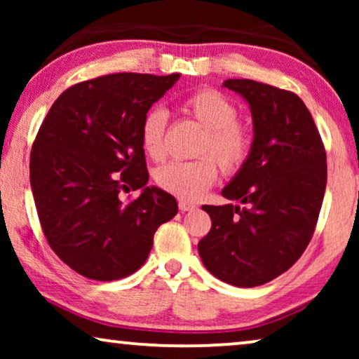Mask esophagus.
<instances>
[{"mask_svg": "<svg viewBox=\"0 0 359 359\" xmlns=\"http://www.w3.org/2000/svg\"><path fill=\"white\" fill-rule=\"evenodd\" d=\"M178 205H180L181 212H188V210H194L196 209V204L188 203V201H180Z\"/></svg>", "mask_w": 359, "mask_h": 359, "instance_id": "obj_1", "label": "esophagus"}]
</instances>
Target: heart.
I'll use <instances>...</instances> for the list:
<instances>
[{"instance_id": "obj_1", "label": "heart", "mask_w": 359, "mask_h": 359, "mask_svg": "<svg viewBox=\"0 0 359 359\" xmlns=\"http://www.w3.org/2000/svg\"><path fill=\"white\" fill-rule=\"evenodd\" d=\"M183 111L204 127L199 155L212 156L225 173H233L245 163L252 149V130L237 119V107L227 96L205 88L186 97ZM165 127L166 111L161 107L150 109L142 121V147L151 160L163 158ZM212 159L205 155L193 161H170L156 170L155 180L166 193L183 201H196L217 178V166Z\"/></svg>"}]
</instances>
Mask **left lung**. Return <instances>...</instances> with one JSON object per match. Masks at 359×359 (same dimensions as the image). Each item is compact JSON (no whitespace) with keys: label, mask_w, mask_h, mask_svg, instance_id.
I'll use <instances>...</instances> for the list:
<instances>
[{"label":"left lung","mask_w":359,"mask_h":359,"mask_svg":"<svg viewBox=\"0 0 359 359\" xmlns=\"http://www.w3.org/2000/svg\"><path fill=\"white\" fill-rule=\"evenodd\" d=\"M250 106L253 142L222 189L240 204L203 205L212 227L198 245L220 281L255 287L287 271L311 242L327 186V156L311 112L294 93L225 80Z\"/></svg>","instance_id":"obj_1"}]
</instances>
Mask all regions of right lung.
I'll return each instance as SVG.
<instances>
[{"instance_id": "obj_1", "label": "right lung", "mask_w": 359, "mask_h": 359, "mask_svg": "<svg viewBox=\"0 0 359 359\" xmlns=\"http://www.w3.org/2000/svg\"><path fill=\"white\" fill-rule=\"evenodd\" d=\"M114 73L63 91L31 151V188L50 248L76 273L114 281L137 271L154 235L178 212L166 191L149 186L142 121L176 81ZM141 189L132 203L124 190Z\"/></svg>"}]
</instances>
